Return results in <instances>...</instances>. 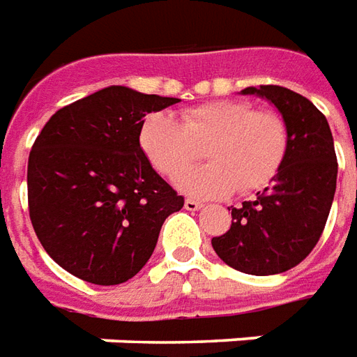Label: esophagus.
<instances>
[{
  "instance_id": "1",
  "label": "esophagus",
  "mask_w": 357,
  "mask_h": 357,
  "mask_svg": "<svg viewBox=\"0 0 357 357\" xmlns=\"http://www.w3.org/2000/svg\"><path fill=\"white\" fill-rule=\"evenodd\" d=\"M184 208L188 211H196L202 208V202H198V200H194V198H186V200H184Z\"/></svg>"
}]
</instances>
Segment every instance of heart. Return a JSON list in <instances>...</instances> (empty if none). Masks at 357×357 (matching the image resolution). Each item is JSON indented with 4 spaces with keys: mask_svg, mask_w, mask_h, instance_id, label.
<instances>
[{
    "mask_svg": "<svg viewBox=\"0 0 357 357\" xmlns=\"http://www.w3.org/2000/svg\"><path fill=\"white\" fill-rule=\"evenodd\" d=\"M206 141L208 144L205 143ZM206 144L211 164L180 172ZM139 146L163 176H176L184 192L221 198L235 188L250 194L266 188L286 161L289 134L284 118L249 100H208L184 108L181 122L153 112L139 128Z\"/></svg>",
    "mask_w": 357,
    "mask_h": 357,
    "instance_id": "1",
    "label": "heart"
}]
</instances>
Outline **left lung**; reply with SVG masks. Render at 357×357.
Masks as SVG:
<instances>
[{
	"label": "left lung",
	"mask_w": 357,
	"mask_h": 357,
	"mask_svg": "<svg viewBox=\"0 0 357 357\" xmlns=\"http://www.w3.org/2000/svg\"><path fill=\"white\" fill-rule=\"evenodd\" d=\"M280 110L289 134L286 161L255 200L231 206V227L211 239L218 257L245 274L270 276L309 257L324 231L336 190V153L331 128L313 102L280 85L243 89Z\"/></svg>",
	"instance_id": "left-lung-1"
}]
</instances>
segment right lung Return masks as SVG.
Instances as JSON below:
<instances>
[{
  "mask_svg": "<svg viewBox=\"0 0 357 357\" xmlns=\"http://www.w3.org/2000/svg\"><path fill=\"white\" fill-rule=\"evenodd\" d=\"M178 102L112 85L60 108L29 155V215L44 250L97 286L128 282L184 206L139 147L149 112Z\"/></svg>",
  "mask_w": 357,
  "mask_h": 357,
  "instance_id": "right-lung-1",
  "label": "right lung"
}]
</instances>
